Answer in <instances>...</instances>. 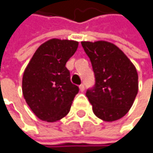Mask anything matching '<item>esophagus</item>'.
Wrapping results in <instances>:
<instances>
[{
    "instance_id": "esophagus-1",
    "label": "esophagus",
    "mask_w": 153,
    "mask_h": 153,
    "mask_svg": "<svg viewBox=\"0 0 153 153\" xmlns=\"http://www.w3.org/2000/svg\"><path fill=\"white\" fill-rule=\"evenodd\" d=\"M79 87H80V91H81V92H83V91H84L85 87H84V85H83V84H81Z\"/></svg>"
}]
</instances>
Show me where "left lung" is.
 <instances>
[{
	"instance_id": "8db88e82",
	"label": "left lung",
	"mask_w": 153,
	"mask_h": 153,
	"mask_svg": "<svg viewBox=\"0 0 153 153\" xmlns=\"http://www.w3.org/2000/svg\"><path fill=\"white\" fill-rule=\"evenodd\" d=\"M82 46L94 72L95 83L86 91L94 115L108 122L123 117L138 94L136 68L123 51L112 43L83 41Z\"/></svg>"
}]
</instances>
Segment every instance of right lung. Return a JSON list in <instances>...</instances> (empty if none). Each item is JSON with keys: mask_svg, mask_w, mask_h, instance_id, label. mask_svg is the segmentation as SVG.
Masks as SVG:
<instances>
[{"mask_svg": "<svg viewBox=\"0 0 153 153\" xmlns=\"http://www.w3.org/2000/svg\"><path fill=\"white\" fill-rule=\"evenodd\" d=\"M78 44L73 40L50 39L36 49L25 70L23 94L39 119L55 122L70 112L79 87L71 82L66 62Z\"/></svg>", "mask_w": 153, "mask_h": 153, "instance_id": "obj_1", "label": "right lung"}]
</instances>
